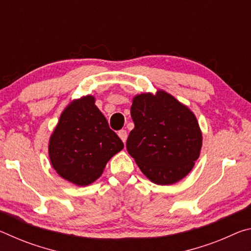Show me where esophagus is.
I'll list each match as a JSON object with an SVG mask.
<instances>
[{
    "label": "esophagus",
    "mask_w": 251,
    "mask_h": 251,
    "mask_svg": "<svg viewBox=\"0 0 251 251\" xmlns=\"http://www.w3.org/2000/svg\"><path fill=\"white\" fill-rule=\"evenodd\" d=\"M118 136H120V138L123 141V143H126V139H127V131L125 129H122L118 131Z\"/></svg>",
    "instance_id": "esophagus-1"
}]
</instances>
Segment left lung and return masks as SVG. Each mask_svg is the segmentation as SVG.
Listing matches in <instances>:
<instances>
[{
  "label": "left lung",
  "mask_w": 251,
  "mask_h": 251,
  "mask_svg": "<svg viewBox=\"0 0 251 251\" xmlns=\"http://www.w3.org/2000/svg\"><path fill=\"white\" fill-rule=\"evenodd\" d=\"M130 115L135 127L126 147L144 175L157 185L175 184L188 175L202 144L192 110L159 90L136 95Z\"/></svg>",
  "instance_id": "obj_1"
}]
</instances>
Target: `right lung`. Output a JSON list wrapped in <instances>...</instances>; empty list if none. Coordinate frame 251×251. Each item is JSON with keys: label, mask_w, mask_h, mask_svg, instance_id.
<instances>
[{"label": "right lung", "mask_w": 251, "mask_h": 251, "mask_svg": "<svg viewBox=\"0 0 251 251\" xmlns=\"http://www.w3.org/2000/svg\"><path fill=\"white\" fill-rule=\"evenodd\" d=\"M124 148L95 97L83 96L66 106L50 135L49 156L59 176L77 186L100 178L107 161Z\"/></svg>", "instance_id": "add662e5"}]
</instances>
